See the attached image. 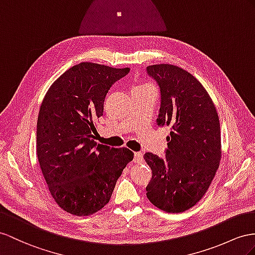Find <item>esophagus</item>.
Returning a JSON list of instances; mask_svg holds the SVG:
<instances>
[{
	"mask_svg": "<svg viewBox=\"0 0 255 255\" xmlns=\"http://www.w3.org/2000/svg\"><path fill=\"white\" fill-rule=\"evenodd\" d=\"M134 157H133V161L136 162V164H140V162H142L143 160V155L141 152H135L134 153Z\"/></svg>",
	"mask_w": 255,
	"mask_h": 255,
	"instance_id": "34e87169",
	"label": "esophagus"
}]
</instances>
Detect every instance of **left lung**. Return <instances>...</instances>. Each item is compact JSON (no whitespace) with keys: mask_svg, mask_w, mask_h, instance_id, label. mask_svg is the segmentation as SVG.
<instances>
[{"mask_svg":"<svg viewBox=\"0 0 255 255\" xmlns=\"http://www.w3.org/2000/svg\"><path fill=\"white\" fill-rule=\"evenodd\" d=\"M146 73L159 89L157 126L170 127L165 157L143 155L152 170L146 196L161 210L183 212L204 197L219 168V116L204 86L187 71L154 64Z\"/></svg>","mask_w":255,"mask_h":255,"instance_id":"left-lung-1","label":"left lung"}]
</instances>
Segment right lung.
Segmentation results:
<instances>
[{"instance_id":"1","label":"right lung","mask_w":255,"mask_h":255,"mask_svg":"<svg viewBox=\"0 0 255 255\" xmlns=\"http://www.w3.org/2000/svg\"><path fill=\"white\" fill-rule=\"evenodd\" d=\"M130 69L82 62L58 78L42 102L36 152L53 198L71 214L85 217L110 201L116 181L133 159L126 147L97 144L94 122L103 114L110 88Z\"/></svg>"}]
</instances>
